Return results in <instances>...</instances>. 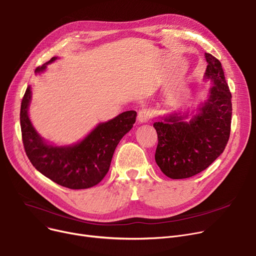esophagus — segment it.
I'll return each instance as SVG.
<instances>
[{
	"instance_id": "esophagus-1",
	"label": "esophagus",
	"mask_w": 256,
	"mask_h": 256,
	"mask_svg": "<svg viewBox=\"0 0 256 256\" xmlns=\"http://www.w3.org/2000/svg\"><path fill=\"white\" fill-rule=\"evenodd\" d=\"M152 117H154V112L152 109H142L138 113V121L140 124L148 122Z\"/></svg>"
}]
</instances>
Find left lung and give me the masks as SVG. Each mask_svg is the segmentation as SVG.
Listing matches in <instances>:
<instances>
[{
    "instance_id": "8db88e82",
    "label": "left lung",
    "mask_w": 256,
    "mask_h": 256,
    "mask_svg": "<svg viewBox=\"0 0 256 256\" xmlns=\"http://www.w3.org/2000/svg\"><path fill=\"white\" fill-rule=\"evenodd\" d=\"M208 98L189 122L188 115L171 114L154 124L158 134L156 162L166 176L188 178L206 169L225 150L230 139L232 104L221 62L206 52Z\"/></svg>"
}]
</instances>
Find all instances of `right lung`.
I'll return each instance as SVG.
<instances>
[{
	"mask_svg": "<svg viewBox=\"0 0 256 256\" xmlns=\"http://www.w3.org/2000/svg\"><path fill=\"white\" fill-rule=\"evenodd\" d=\"M48 62L35 70L44 72ZM31 87L26 88L20 106L22 138L26 156L44 176L72 190L88 189L98 184L109 171L113 154L119 141L135 124L136 111H126L100 124L80 142L70 146L48 144L33 128L29 115Z\"/></svg>",
	"mask_w": 256,
	"mask_h": 256,
	"instance_id": "add662e5",
	"label": "right lung"
}]
</instances>
